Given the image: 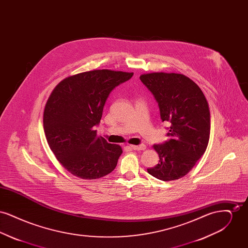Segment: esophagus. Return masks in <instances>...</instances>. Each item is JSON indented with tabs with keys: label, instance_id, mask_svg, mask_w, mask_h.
<instances>
[{
	"label": "esophagus",
	"instance_id": "1",
	"mask_svg": "<svg viewBox=\"0 0 248 248\" xmlns=\"http://www.w3.org/2000/svg\"><path fill=\"white\" fill-rule=\"evenodd\" d=\"M130 148L131 149H133V150H135V151H143V150H145L146 149V146L144 145V144H141V145H130Z\"/></svg>",
	"mask_w": 248,
	"mask_h": 248
}]
</instances>
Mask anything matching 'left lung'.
Listing matches in <instances>:
<instances>
[{"instance_id":"obj_1","label":"left lung","mask_w":248,"mask_h":248,"mask_svg":"<svg viewBox=\"0 0 248 248\" xmlns=\"http://www.w3.org/2000/svg\"><path fill=\"white\" fill-rule=\"evenodd\" d=\"M140 80L158 102L161 119L170 124L163 144H155L159 164L148 173L160 180L171 181L186 176L206 151L210 137V111L200 87L179 73L152 72Z\"/></svg>"}]
</instances>
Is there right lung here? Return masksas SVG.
I'll list each match as a JSON object with an SVG mask.
<instances>
[{"mask_svg":"<svg viewBox=\"0 0 248 248\" xmlns=\"http://www.w3.org/2000/svg\"><path fill=\"white\" fill-rule=\"evenodd\" d=\"M133 72L94 70L71 75L54 88L44 111L48 145L63 167L75 177L96 179L114 170L122 147L97 137L109 93Z\"/></svg>","mask_w":248,"mask_h":248,"instance_id":"add662e5","label":"right lung"}]
</instances>
